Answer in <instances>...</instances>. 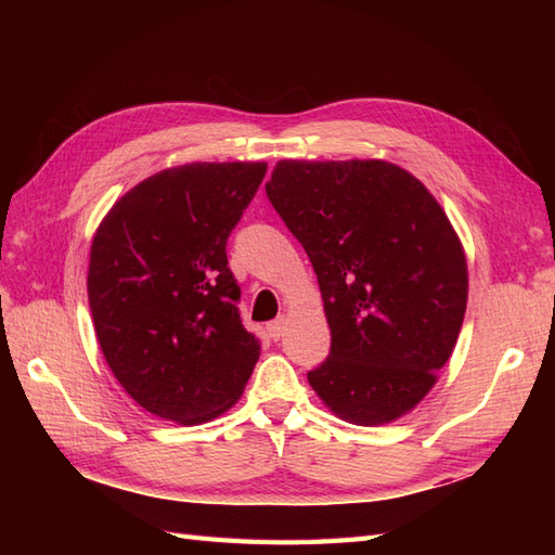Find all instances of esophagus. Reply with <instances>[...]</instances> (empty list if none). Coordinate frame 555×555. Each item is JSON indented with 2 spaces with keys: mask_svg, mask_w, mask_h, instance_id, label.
I'll list each match as a JSON object with an SVG mask.
<instances>
[{
  "mask_svg": "<svg viewBox=\"0 0 555 555\" xmlns=\"http://www.w3.org/2000/svg\"><path fill=\"white\" fill-rule=\"evenodd\" d=\"M284 328H286V320H284V317H279L276 322H271V324L267 326V332H269L271 338L279 340L281 336H284Z\"/></svg>",
  "mask_w": 555,
  "mask_h": 555,
  "instance_id": "esophagus-1",
  "label": "esophagus"
}]
</instances>
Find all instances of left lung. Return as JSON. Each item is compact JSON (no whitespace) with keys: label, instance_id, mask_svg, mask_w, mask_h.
<instances>
[{"label":"left lung","instance_id":"obj_1","mask_svg":"<svg viewBox=\"0 0 555 555\" xmlns=\"http://www.w3.org/2000/svg\"><path fill=\"white\" fill-rule=\"evenodd\" d=\"M267 197L310 257L332 328V352L308 374L314 393L360 427L408 415L467 308V259L443 207L384 159H281Z\"/></svg>","mask_w":555,"mask_h":555}]
</instances>
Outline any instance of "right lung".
<instances>
[{
  "label": "right lung",
  "mask_w": 555,
  "mask_h": 555,
  "mask_svg": "<svg viewBox=\"0 0 555 555\" xmlns=\"http://www.w3.org/2000/svg\"><path fill=\"white\" fill-rule=\"evenodd\" d=\"M264 162H193L140 181L92 235L88 300L102 356L140 408L203 424L238 403L259 358L227 241Z\"/></svg>",
  "instance_id": "add662e5"
}]
</instances>
